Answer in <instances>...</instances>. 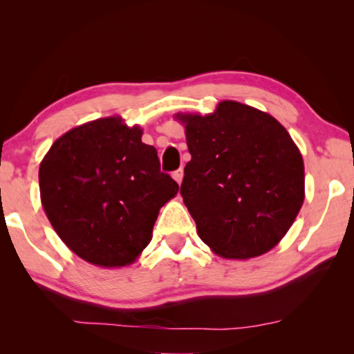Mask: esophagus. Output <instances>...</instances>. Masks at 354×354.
I'll return each mask as SVG.
<instances>
[{"label": "esophagus", "mask_w": 354, "mask_h": 354, "mask_svg": "<svg viewBox=\"0 0 354 354\" xmlns=\"http://www.w3.org/2000/svg\"><path fill=\"white\" fill-rule=\"evenodd\" d=\"M171 176L175 178V181H176L178 184H181V181H183V176H184V170H183V169H178V170L173 171V175H171Z\"/></svg>", "instance_id": "esophagus-1"}]
</instances>
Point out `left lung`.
I'll return each mask as SVG.
<instances>
[{"label": "left lung", "mask_w": 354, "mask_h": 354, "mask_svg": "<svg viewBox=\"0 0 354 354\" xmlns=\"http://www.w3.org/2000/svg\"><path fill=\"white\" fill-rule=\"evenodd\" d=\"M178 118L192 154L179 192L200 239L231 259L267 253L304 200L303 158L292 137L272 115L237 101Z\"/></svg>", "instance_id": "obj_1"}]
</instances>
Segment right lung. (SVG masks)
I'll use <instances>...</instances> for the list:
<instances>
[{
  "mask_svg": "<svg viewBox=\"0 0 354 354\" xmlns=\"http://www.w3.org/2000/svg\"><path fill=\"white\" fill-rule=\"evenodd\" d=\"M40 198L64 243L101 267L134 262L151 241L159 209L179 185L160 171L139 127L109 117L53 143L39 170Z\"/></svg>",
  "mask_w": 354,
  "mask_h": 354,
  "instance_id": "obj_1",
  "label": "right lung"
}]
</instances>
